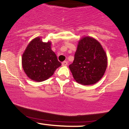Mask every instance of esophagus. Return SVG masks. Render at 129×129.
Segmentation results:
<instances>
[{
	"label": "esophagus",
	"mask_w": 129,
	"mask_h": 129,
	"mask_svg": "<svg viewBox=\"0 0 129 129\" xmlns=\"http://www.w3.org/2000/svg\"><path fill=\"white\" fill-rule=\"evenodd\" d=\"M62 65H63V66H67L68 62L66 61H64L63 62H62Z\"/></svg>",
	"instance_id": "34e87169"
}]
</instances>
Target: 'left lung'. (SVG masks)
<instances>
[{"instance_id":"1","label":"left lung","mask_w":129,"mask_h":129,"mask_svg":"<svg viewBox=\"0 0 129 129\" xmlns=\"http://www.w3.org/2000/svg\"><path fill=\"white\" fill-rule=\"evenodd\" d=\"M107 66V55L101 44L91 37L80 40L73 63L69 66L75 80L84 85L97 83Z\"/></svg>"}]
</instances>
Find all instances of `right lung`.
Segmentation results:
<instances>
[{"label": "right lung", "instance_id": "right-lung-1", "mask_svg": "<svg viewBox=\"0 0 129 129\" xmlns=\"http://www.w3.org/2000/svg\"><path fill=\"white\" fill-rule=\"evenodd\" d=\"M50 45V42L44 43L37 38L28 44L23 53V69L31 80L36 82L47 80L61 65Z\"/></svg>", "mask_w": 129, "mask_h": 129}]
</instances>
